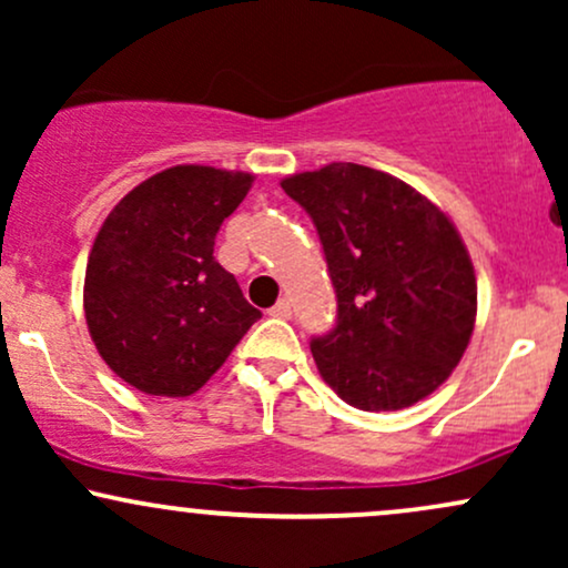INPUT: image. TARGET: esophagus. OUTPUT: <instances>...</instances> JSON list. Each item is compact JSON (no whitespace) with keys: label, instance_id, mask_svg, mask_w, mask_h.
I'll return each mask as SVG.
<instances>
[{"label":"esophagus","instance_id":"esophagus-1","mask_svg":"<svg viewBox=\"0 0 568 568\" xmlns=\"http://www.w3.org/2000/svg\"><path fill=\"white\" fill-rule=\"evenodd\" d=\"M270 315H272V317H280V321H285V317H291V302H288V298H280V302L270 310Z\"/></svg>","mask_w":568,"mask_h":568}]
</instances>
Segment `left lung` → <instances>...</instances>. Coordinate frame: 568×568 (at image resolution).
<instances>
[{"label":"left lung","mask_w":568,"mask_h":568,"mask_svg":"<svg viewBox=\"0 0 568 568\" xmlns=\"http://www.w3.org/2000/svg\"><path fill=\"white\" fill-rule=\"evenodd\" d=\"M280 186L310 213L336 291V325L310 342L325 384L361 410L435 393L465 355L478 310L470 253L446 213L355 162Z\"/></svg>","instance_id":"8db88e82"}]
</instances>
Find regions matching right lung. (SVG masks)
<instances>
[{"label": "right lung", "instance_id": "1", "mask_svg": "<svg viewBox=\"0 0 568 568\" xmlns=\"http://www.w3.org/2000/svg\"><path fill=\"white\" fill-rule=\"evenodd\" d=\"M251 173L175 165L114 205L84 272V321L106 366L146 395L186 397L262 317L213 256Z\"/></svg>", "mask_w": 568, "mask_h": 568}]
</instances>
